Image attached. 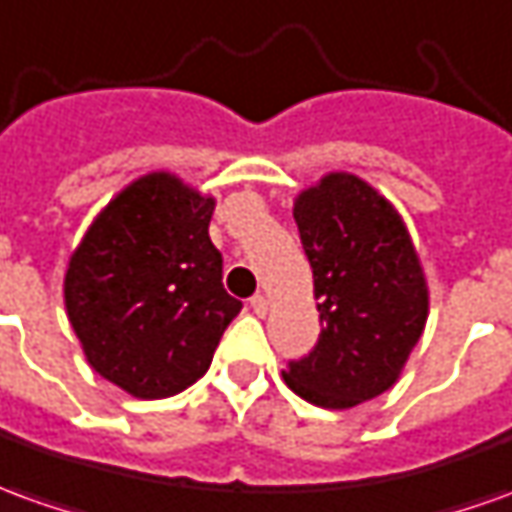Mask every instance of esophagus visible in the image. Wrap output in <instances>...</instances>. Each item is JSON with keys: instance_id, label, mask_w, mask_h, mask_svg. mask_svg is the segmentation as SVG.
Listing matches in <instances>:
<instances>
[{"instance_id": "obj_1", "label": "esophagus", "mask_w": 512, "mask_h": 512, "mask_svg": "<svg viewBox=\"0 0 512 512\" xmlns=\"http://www.w3.org/2000/svg\"><path fill=\"white\" fill-rule=\"evenodd\" d=\"M250 309H253V312H256V315H259V317L267 315V298H264L262 292L250 298Z\"/></svg>"}]
</instances>
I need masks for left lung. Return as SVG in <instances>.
Here are the masks:
<instances>
[{
  "instance_id": "1",
  "label": "left lung",
  "mask_w": 512,
  "mask_h": 512,
  "mask_svg": "<svg viewBox=\"0 0 512 512\" xmlns=\"http://www.w3.org/2000/svg\"><path fill=\"white\" fill-rule=\"evenodd\" d=\"M315 278L320 337L284 382L326 410L393 387L426 323V281L396 209L357 175L334 172L295 200Z\"/></svg>"
}]
</instances>
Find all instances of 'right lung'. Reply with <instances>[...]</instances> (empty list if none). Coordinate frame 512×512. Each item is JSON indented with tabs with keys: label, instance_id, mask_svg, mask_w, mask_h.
<instances>
[{
	"label": "right lung",
	"instance_id": "1",
	"mask_svg": "<svg viewBox=\"0 0 512 512\" xmlns=\"http://www.w3.org/2000/svg\"><path fill=\"white\" fill-rule=\"evenodd\" d=\"M214 200L167 172L108 203L66 270V312L88 365L136 398H167L211 365L242 301L222 287Z\"/></svg>",
	"mask_w": 512,
	"mask_h": 512
}]
</instances>
